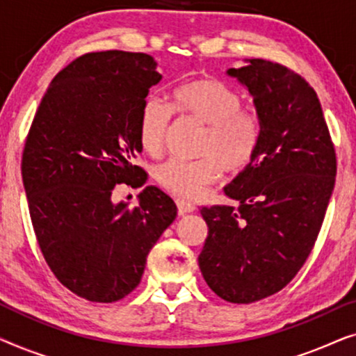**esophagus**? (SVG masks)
<instances>
[{
    "label": "esophagus",
    "mask_w": 356,
    "mask_h": 356,
    "mask_svg": "<svg viewBox=\"0 0 356 356\" xmlns=\"http://www.w3.org/2000/svg\"><path fill=\"white\" fill-rule=\"evenodd\" d=\"M177 206H178V213H179V216H184V213H189V212L196 211V207H194L191 202L183 201V199H178Z\"/></svg>",
    "instance_id": "1"
}]
</instances>
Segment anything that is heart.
<instances>
[{"instance_id": "1", "label": "heart", "mask_w": 356, "mask_h": 356, "mask_svg": "<svg viewBox=\"0 0 356 356\" xmlns=\"http://www.w3.org/2000/svg\"><path fill=\"white\" fill-rule=\"evenodd\" d=\"M173 108L206 126L197 160L170 159L155 168V179L177 196L201 197L216 181L220 168L240 173L256 157L261 144V121L243 110V100L232 87L216 79H197L175 90ZM172 110L157 97H149L139 118V143L149 154L163 145Z\"/></svg>"}]
</instances>
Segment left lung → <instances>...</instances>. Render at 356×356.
Here are the masks:
<instances>
[{"label":"left lung","mask_w":356,"mask_h":356,"mask_svg":"<svg viewBox=\"0 0 356 356\" xmlns=\"http://www.w3.org/2000/svg\"><path fill=\"white\" fill-rule=\"evenodd\" d=\"M227 74L261 121L256 157L223 188L240 206L202 207L199 269L213 293L252 303L280 291L308 259L335 183V150L313 87L289 67L245 60Z\"/></svg>","instance_id":"left-lung-1"}]
</instances>
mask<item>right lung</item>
I'll return each mask as SVG.
<instances>
[{"label":"right lung","instance_id":"add662e5","mask_svg":"<svg viewBox=\"0 0 356 356\" xmlns=\"http://www.w3.org/2000/svg\"><path fill=\"white\" fill-rule=\"evenodd\" d=\"M162 81L145 53L79 56L51 81L29 131L22 183L33 232L53 274L81 298L111 303L139 285L149 251L177 204L145 186L138 206L113 201L116 184L143 186L139 118Z\"/></svg>","mask_w":356,"mask_h":356}]
</instances>
